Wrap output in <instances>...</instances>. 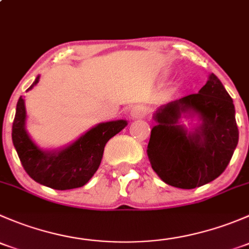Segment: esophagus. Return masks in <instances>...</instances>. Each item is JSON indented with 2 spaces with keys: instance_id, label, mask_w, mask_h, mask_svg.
<instances>
[{
  "instance_id": "obj_1",
  "label": "esophagus",
  "mask_w": 249,
  "mask_h": 249,
  "mask_svg": "<svg viewBox=\"0 0 249 249\" xmlns=\"http://www.w3.org/2000/svg\"><path fill=\"white\" fill-rule=\"evenodd\" d=\"M145 114V109L143 108L142 106H140V105H136V106H134L130 110V115H131L132 119H140V118H143Z\"/></svg>"
}]
</instances>
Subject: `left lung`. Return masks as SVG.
<instances>
[{
  "label": "left lung",
  "instance_id": "obj_1",
  "mask_svg": "<svg viewBox=\"0 0 249 249\" xmlns=\"http://www.w3.org/2000/svg\"><path fill=\"white\" fill-rule=\"evenodd\" d=\"M153 119L157 124L147 155L162 182L194 189L227 169L238 143V129L232 99L217 76L211 73L197 94L160 106Z\"/></svg>",
  "mask_w": 249,
  "mask_h": 249
}]
</instances>
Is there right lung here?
Here are the masks:
<instances>
[{
	"instance_id": "1",
	"label": "right lung",
	"mask_w": 249,
	"mask_h": 249,
	"mask_svg": "<svg viewBox=\"0 0 249 249\" xmlns=\"http://www.w3.org/2000/svg\"><path fill=\"white\" fill-rule=\"evenodd\" d=\"M39 82L36 77L31 90ZM25 99L17 104L12 140L27 175L37 183L56 190L74 189L87 184L101 164L105 145L127 125L125 119L100 123L73 142L56 149H42L26 130Z\"/></svg>"
}]
</instances>
